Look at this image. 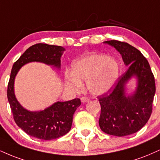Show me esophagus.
Returning <instances> with one entry per match:
<instances>
[{
    "label": "esophagus",
    "mask_w": 160,
    "mask_h": 160,
    "mask_svg": "<svg viewBox=\"0 0 160 160\" xmlns=\"http://www.w3.org/2000/svg\"><path fill=\"white\" fill-rule=\"evenodd\" d=\"M80 100H81L82 103H87V102L89 101V99L87 98H86V97H82L81 98H80Z\"/></svg>",
    "instance_id": "esophagus-1"
}]
</instances>
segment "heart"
I'll return each instance as SVG.
<instances>
[{"label": "heart", "mask_w": 160, "mask_h": 160, "mask_svg": "<svg viewBox=\"0 0 160 160\" xmlns=\"http://www.w3.org/2000/svg\"><path fill=\"white\" fill-rule=\"evenodd\" d=\"M71 71L65 75L67 87L78 92L81 89L82 82H86L90 93L103 95L110 92L116 86L120 66L115 59L108 56L91 53L72 62Z\"/></svg>", "instance_id": "heart-1"}]
</instances>
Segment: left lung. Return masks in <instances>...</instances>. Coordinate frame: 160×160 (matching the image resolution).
Returning a JSON list of instances; mask_svg holds the SVG:
<instances>
[{"mask_svg":"<svg viewBox=\"0 0 160 160\" xmlns=\"http://www.w3.org/2000/svg\"><path fill=\"white\" fill-rule=\"evenodd\" d=\"M115 48L122 55L127 72L118 78L113 91L99 96L101 107L99 126L109 135L124 136L135 133L149 120L156 92L155 80L149 63L142 53L126 42H103ZM137 80L135 90L126 93V84Z\"/></svg>","mask_w":160,"mask_h":160,"instance_id":"obj_1","label":"left lung"}]
</instances>
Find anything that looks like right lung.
Returning <instances> with one entry per match:
<instances>
[{
    "mask_svg": "<svg viewBox=\"0 0 160 160\" xmlns=\"http://www.w3.org/2000/svg\"><path fill=\"white\" fill-rule=\"evenodd\" d=\"M65 49L57 45L38 43L30 47L12 65L7 88V98L16 124L28 135L42 140H51L70 131L73 115L81 102L79 98L57 101L44 110L30 111L23 107L15 95V79L21 68L32 62H42L59 70Z\"/></svg>",
    "mask_w": 160,
    "mask_h": 160,
    "instance_id": "1",
    "label": "right lung"
}]
</instances>
